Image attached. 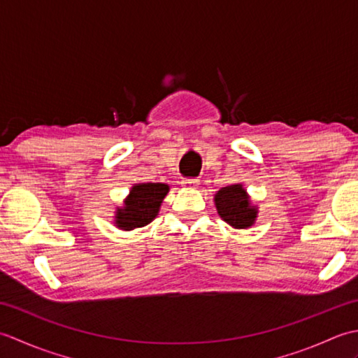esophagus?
Returning a JSON list of instances; mask_svg holds the SVG:
<instances>
[{
    "mask_svg": "<svg viewBox=\"0 0 358 358\" xmlns=\"http://www.w3.org/2000/svg\"><path fill=\"white\" fill-rule=\"evenodd\" d=\"M199 183H200L199 178H183V180H181V185H183V186L187 187V189H192V187H195Z\"/></svg>",
    "mask_w": 358,
    "mask_h": 358,
    "instance_id": "esophagus-1",
    "label": "esophagus"
}]
</instances>
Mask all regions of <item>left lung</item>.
<instances>
[{
  "label": "left lung",
  "mask_w": 358,
  "mask_h": 358,
  "mask_svg": "<svg viewBox=\"0 0 358 358\" xmlns=\"http://www.w3.org/2000/svg\"><path fill=\"white\" fill-rule=\"evenodd\" d=\"M215 206L220 217L238 229H246L255 222L257 208L250 206L249 196L241 185L220 189L215 195Z\"/></svg>",
  "instance_id": "obj_1"
}]
</instances>
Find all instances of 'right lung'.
Instances as JSON below:
<instances>
[{"mask_svg":"<svg viewBox=\"0 0 358 358\" xmlns=\"http://www.w3.org/2000/svg\"><path fill=\"white\" fill-rule=\"evenodd\" d=\"M169 186L163 183H143L132 187L126 206L117 212V226L131 231L152 222L158 214L159 204L166 196Z\"/></svg>","mask_w":358,"mask_h":358,"instance_id":"obj_1","label":"right lung"}]
</instances>
